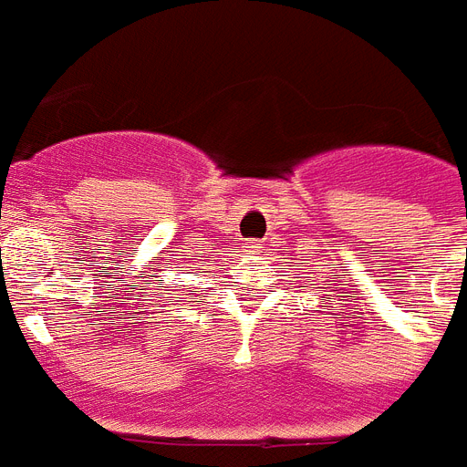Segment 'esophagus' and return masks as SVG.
Wrapping results in <instances>:
<instances>
[{"mask_svg":"<svg viewBox=\"0 0 467 467\" xmlns=\"http://www.w3.org/2000/svg\"><path fill=\"white\" fill-rule=\"evenodd\" d=\"M261 246L256 244V242H246V246H244V252H259Z\"/></svg>","mask_w":467,"mask_h":467,"instance_id":"esophagus-1","label":"esophagus"}]
</instances>
